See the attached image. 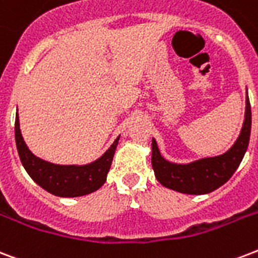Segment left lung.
<instances>
[{"mask_svg": "<svg viewBox=\"0 0 258 258\" xmlns=\"http://www.w3.org/2000/svg\"><path fill=\"white\" fill-rule=\"evenodd\" d=\"M251 111L246 97L245 120L238 139L225 154L208 157L189 164L169 162L161 155L155 139L151 142V165L155 178L169 189L188 195H203L223 185L241 164L249 146Z\"/></svg>", "mask_w": 258, "mask_h": 258, "instance_id": "left-lung-1", "label": "left lung"}]
</instances>
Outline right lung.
I'll use <instances>...</instances> for the list:
<instances>
[{"mask_svg": "<svg viewBox=\"0 0 258 258\" xmlns=\"http://www.w3.org/2000/svg\"><path fill=\"white\" fill-rule=\"evenodd\" d=\"M15 138L21 164L37 185L59 198H77L92 194L107 181V174L120 137L116 138L115 142L98 160L88 165L51 164L32 154L20 131L19 115H16Z\"/></svg>", "mask_w": 258, "mask_h": 258, "instance_id": "1", "label": "right lung"}]
</instances>
